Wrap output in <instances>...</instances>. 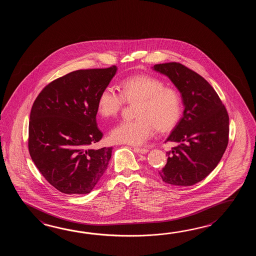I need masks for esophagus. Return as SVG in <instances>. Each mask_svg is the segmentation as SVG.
Here are the masks:
<instances>
[{
    "label": "esophagus",
    "mask_w": 256,
    "mask_h": 256,
    "mask_svg": "<svg viewBox=\"0 0 256 256\" xmlns=\"http://www.w3.org/2000/svg\"><path fill=\"white\" fill-rule=\"evenodd\" d=\"M134 150L136 152H139V154H147V152H149V150L146 149V148H140V147H134Z\"/></svg>",
    "instance_id": "34e87169"
}]
</instances>
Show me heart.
Instances as JSON below:
<instances>
[{"label": "heart", "instance_id": "heart-1", "mask_svg": "<svg viewBox=\"0 0 256 256\" xmlns=\"http://www.w3.org/2000/svg\"><path fill=\"white\" fill-rule=\"evenodd\" d=\"M134 102L137 119L117 124L110 132L112 141L141 146L154 136V126L158 130H170L181 116L178 93L149 75L127 78L120 84V94L110 86L104 88L98 96L97 110L102 117L108 118L117 114L124 102Z\"/></svg>", "mask_w": 256, "mask_h": 256}]
</instances>
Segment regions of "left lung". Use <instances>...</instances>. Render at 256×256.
<instances>
[{"label":"left lung","instance_id":"1","mask_svg":"<svg viewBox=\"0 0 256 256\" xmlns=\"http://www.w3.org/2000/svg\"><path fill=\"white\" fill-rule=\"evenodd\" d=\"M180 90L184 112L166 142L178 146L166 152L168 162L159 174L164 182L192 186L212 173L228 142V115L208 82L180 63L154 66Z\"/></svg>","mask_w":256,"mask_h":256}]
</instances>
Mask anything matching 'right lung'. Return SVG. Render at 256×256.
Listing matches in <instances>:
<instances>
[{"mask_svg": "<svg viewBox=\"0 0 256 256\" xmlns=\"http://www.w3.org/2000/svg\"><path fill=\"white\" fill-rule=\"evenodd\" d=\"M117 66L80 70L44 88L30 114L28 148L39 172L65 194H88L108 168L112 147L92 149L102 132L97 127L98 96Z\"/></svg>", "mask_w": 256, "mask_h": 256, "instance_id": "obj_1", "label": "right lung"}]
</instances>
